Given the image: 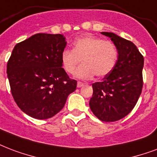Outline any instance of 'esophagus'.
Instances as JSON below:
<instances>
[{
    "label": "esophagus",
    "instance_id": "34e87169",
    "mask_svg": "<svg viewBox=\"0 0 157 157\" xmlns=\"http://www.w3.org/2000/svg\"><path fill=\"white\" fill-rule=\"evenodd\" d=\"M83 86H84L83 82H81V81H78V82H77V87H78V88H80V87H82Z\"/></svg>",
    "mask_w": 157,
    "mask_h": 157
}]
</instances>
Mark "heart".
I'll return each mask as SVG.
<instances>
[{"label":"heart","instance_id":"obj_1","mask_svg":"<svg viewBox=\"0 0 157 157\" xmlns=\"http://www.w3.org/2000/svg\"><path fill=\"white\" fill-rule=\"evenodd\" d=\"M118 57V48L113 42L86 34L73 42L71 50L62 52L61 63L67 73L72 74L81 60L83 64L76 70V77L90 79L95 75L101 78L113 70Z\"/></svg>","mask_w":157,"mask_h":157}]
</instances>
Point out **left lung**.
<instances>
[{"label": "left lung", "mask_w": 157, "mask_h": 157, "mask_svg": "<svg viewBox=\"0 0 157 157\" xmlns=\"http://www.w3.org/2000/svg\"><path fill=\"white\" fill-rule=\"evenodd\" d=\"M101 33L109 37L116 45L118 61L102 81L92 84L90 108L101 121L114 122L128 115L139 99L143 86L144 58L132 42L113 33Z\"/></svg>", "instance_id": "left-lung-1"}]
</instances>
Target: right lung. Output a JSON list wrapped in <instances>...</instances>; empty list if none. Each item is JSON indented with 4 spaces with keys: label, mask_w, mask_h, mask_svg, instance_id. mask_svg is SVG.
Wrapping results in <instances>:
<instances>
[{
    "label": "right lung",
    "mask_w": 157,
    "mask_h": 157,
    "mask_svg": "<svg viewBox=\"0 0 157 157\" xmlns=\"http://www.w3.org/2000/svg\"><path fill=\"white\" fill-rule=\"evenodd\" d=\"M67 42L62 34L36 33L17 44L7 63L10 91L20 109L37 119H47L64 107L76 89L62 67Z\"/></svg>",
    "instance_id": "obj_1"
}]
</instances>
